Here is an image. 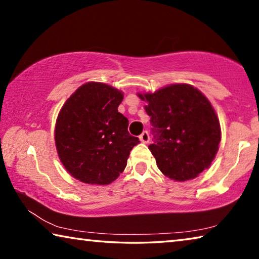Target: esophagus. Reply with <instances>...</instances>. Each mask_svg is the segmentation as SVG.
<instances>
[{
	"label": "esophagus",
	"mask_w": 259,
	"mask_h": 259,
	"mask_svg": "<svg viewBox=\"0 0 259 259\" xmlns=\"http://www.w3.org/2000/svg\"><path fill=\"white\" fill-rule=\"evenodd\" d=\"M139 139H140V142H142V143L147 144L148 142H150V134H148L147 131H143L142 135L139 136Z\"/></svg>",
	"instance_id": "esophagus-1"
}]
</instances>
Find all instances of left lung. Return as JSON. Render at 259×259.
Returning a JSON list of instances; mask_svg holds the SVG:
<instances>
[{"label": "left lung", "mask_w": 259, "mask_h": 259, "mask_svg": "<svg viewBox=\"0 0 259 259\" xmlns=\"http://www.w3.org/2000/svg\"><path fill=\"white\" fill-rule=\"evenodd\" d=\"M138 96L147 102L144 108L153 126L148 148L161 172L184 182L207 169L218 151L221 125L205 96L188 84Z\"/></svg>", "instance_id": "1"}]
</instances>
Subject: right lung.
Segmentation results:
<instances>
[{
	"mask_svg": "<svg viewBox=\"0 0 259 259\" xmlns=\"http://www.w3.org/2000/svg\"><path fill=\"white\" fill-rule=\"evenodd\" d=\"M123 94L98 82L81 85L57 117L55 140L67 171L82 183L107 185L126 166L139 139L128 131L129 121L117 111Z\"/></svg>",
	"mask_w": 259,
	"mask_h": 259,
	"instance_id": "1",
	"label": "right lung"
}]
</instances>
